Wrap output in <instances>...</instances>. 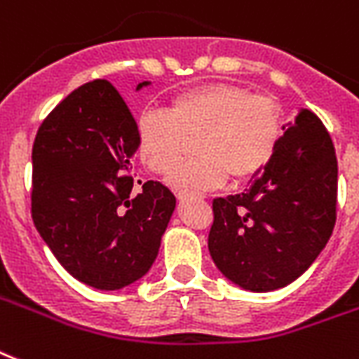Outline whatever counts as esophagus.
Listing matches in <instances>:
<instances>
[{
  "mask_svg": "<svg viewBox=\"0 0 359 359\" xmlns=\"http://www.w3.org/2000/svg\"><path fill=\"white\" fill-rule=\"evenodd\" d=\"M176 196L180 198V200H185V198H193V196H200V194L193 193V191H177Z\"/></svg>",
  "mask_w": 359,
  "mask_h": 359,
  "instance_id": "esophagus-1",
  "label": "esophagus"
}]
</instances>
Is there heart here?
Instances as JSON below:
<instances>
[{
    "mask_svg": "<svg viewBox=\"0 0 359 359\" xmlns=\"http://www.w3.org/2000/svg\"><path fill=\"white\" fill-rule=\"evenodd\" d=\"M140 161L157 174L181 158L196 136L198 156L172 170L177 189H215L231 176L245 182L265 170L282 140L280 109L271 98L233 83H208L174 94L165 111H142L135 120Z\"/></svg>",
    "mask_w": 359,
    "mask_h": 359,
    "instance_id": "b5f03b06",
    "label": "heart"
}]
</instances>
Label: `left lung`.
<instances>
[{"label":"left lung","mask_w":359,"mask_h":359,"mask_svg":"<svg viewBox=\"0 0 359 359\" xmlns=\"http://www.w3.org/2000/svg\"><path fill=\"white\" fill-rule=\"evenodd\" d=\"M283 130L250 187L213 200L209 254L229 282L256 293L285 287L308 271L335 226L337 157L325 124L302 109Z\"/></svg>","instance_id":"1"}]
</instances>
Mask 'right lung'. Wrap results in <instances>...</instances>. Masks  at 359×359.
Segmentation results:
<instances>
[{"label": "right lung", "instance_id": "obj_1", "mask_svg": "<svg viewBox=\"0 0 359 359\" xmlns=\"http://www.w3.org/2000/svg\"><path fill=\"white\" fill-rule=\"evenodd\" d=\"M135 154L133 114L107 79L68 94L34 139L33 222L57 261L90 287L114 291L144 276L176 208L163 183L135 191Z\"/></svg>", "mask_w": 359, "mask_h": 359}]
</instances>
